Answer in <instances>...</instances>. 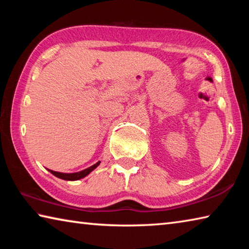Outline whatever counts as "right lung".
Segmentation results:
<instances>
[{"label": "right lung", "mask_w": 249, "mask_h": 249, "mask_svg": "<svg viewBox=\"0 0 249 249\" xmlns=\"http://www.w3.org/2000/svg\"><path fill=\"white\" fill-rule=\"evenodd\" d=\"M101 163V161H98L96 163H94L93 166H91L89 168H87V169L81 170V171H78V172H73V174H64V172H58V171H53V170H49V172H52L53 176H56L57 178H60L62 180H67V181H75V180H79V179H82L84 177H87L88 175L90 174L91 171H93L96 167H98Z\"/></svg>", "instance_id": "add662e5"}]
</instances>
